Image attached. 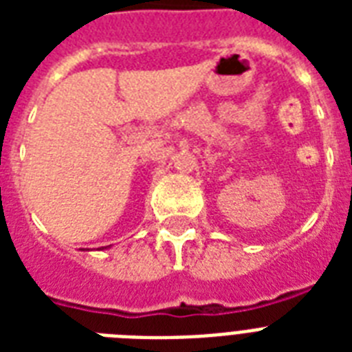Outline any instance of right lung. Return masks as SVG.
Here are the masks:
<instances>
[{
  "mask_svg": "<svg viewBox=\"0 0 352 352\" xmlns=\"http://www.w3.org/2000/svg\"><path fill=\"white\" fill-rule=\"evenodd\" d=\"M102 248H107V246H102Z\"/></svg>",
  "mask_w": 352,
  "mask_h": 352,
  "instance_id": "add662e5",
  "label": "right lung"
}]
</instances>
